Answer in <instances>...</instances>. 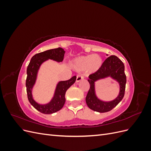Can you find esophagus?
I'll return each mask as SVG.
<instances>
[{
	"label": "esophagus",
	"mask_w": 151,
	"mask_h": 151,
	"mask_svg": "<svg viewBox=\"0 0 151 151\" xmlns=\"http://www.w3.org/2000/svg\"><path fill=\"white\" fill-rule=\"evenodd\" d=\"M84 79V76L83 75H77L76 77V83H79L81 81Z\"/></svg>",
	"instance_id": "34e87169"
}]
</instances>
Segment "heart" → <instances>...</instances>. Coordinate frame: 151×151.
Returning <instances> with one entry per match:
<instances>
[{
  "label": "heart",
  "mask_w": 151,
  "mask_h": 151,
  "mask_svg": "<svg viewBox=\"0 0 151 151\" xmlns=\"http://www.w3.org/2000/svg\"><path fill=\"white\" fill-rule=\"evenodd\" d=\"M103 63V58L99 55H88L76 58L72 62V66L76 70L86 69L90 74H94L101 68Z\"/></svg>",
  "instance_id": "1"
}]
</instances>
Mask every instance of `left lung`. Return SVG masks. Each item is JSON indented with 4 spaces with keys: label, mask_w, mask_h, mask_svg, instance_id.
<instances>
[{
    "label": "left lung",
    "mask_w": 151,
    "mask_h": 151,
    "mask_svg": "<svg viewBox=\"0 0 151 151\" xmlns=\"http://www.w3.org/2000/svg\"><path fill=\"white\" fill-rule=\"evenodd\" d=\"M124 70L125 66L120 59L115 55H111L105 60L102 67L98 72L89 76L88 81L90 84V88L86 96V102L90 109L99 113L108 112L122 101L124 96L127 82ZM108 77L117 82L119 86V93L117 97L114 100L104 101L97 96L95 83Z\"/></svg>",
    "instance_id": "8db88e82"
}]
</instances>
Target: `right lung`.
<instances>
[{
  "label": "right lung",
  "mask_w": 151,
  "mask_h": 151,
  "mask_svg": "<svg viewBox=\"0 0 151 151\" xmlns=\"http://www.w3.org/2000/svg\"><path fill=\"white\" fill-rule=\"evenodd\" d=\"M65 53L64 50L59 47L37 53L31 58L27 68L26 86L28 100L36 109L43 114H52L60 110L65 102V94L67 90L76 82V76H73L68 81H58L56 84L52 98L47 103L41 104L35 101L33 98V88L37 81L41 66L48 60H52L57 63L62 62Z\"/></svg>",
  "instance_id": "add662e5"
}]
</instances>
